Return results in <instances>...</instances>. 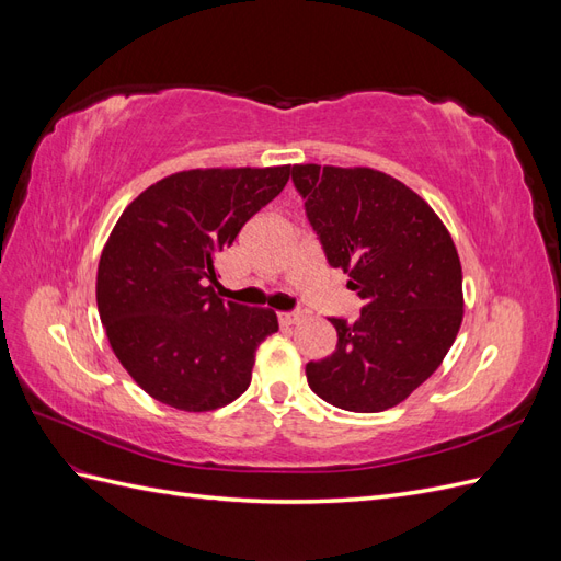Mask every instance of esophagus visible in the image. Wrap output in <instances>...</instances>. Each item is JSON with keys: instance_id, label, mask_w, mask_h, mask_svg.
Returning a JSON list of instances; mask_svg holds the SVG:
<instances>
[{"instance_id": "1", "label": "esophagus", "mask_w": 561, "mask_h": 561, "mask_svg": "<svg viewBox=\"0 0 561 561\" xmlns=\"http://www.w3.org/2000/svg\"><path fill=\"white\" fill-rule=\"evenodd\" d=\"M301 313L299 311H285V313H278V320H280V325H285V328H290V325H297V322H301Z\"/></svg>"}]
</instances>
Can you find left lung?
<instances>
[{"label":"left lung","instance_id":"1","mask_svg":"<svg viewBox=\"0 0 561 561\" xmlns=\"http://www.w3.org/2000/svg\"><path fill=\"white\" fill-rule=\"evenodd\" d=\"M293 182L330 266L363 299L330 318L336 348L307 365L313 393L346 412H383L443 365L463 320V274L443 219L375 168L299 163Z\"/></svg>","mask_w":561,"mask_h":561}]
</instances>
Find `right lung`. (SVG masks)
Returning a JSON list of instances; mask_svg holds the SVG:
<instances>
[{
    "instance_id": "add662e5",
    "label": "right lung",
    "mask_w": 561,
    "mask_h": 561,
    "mask_svg": "<svg viewBox=\"0 0 561 561\" xmlns=\"http://www.w3.org/2000/svg\"><path fill=\"white\" fill-rule=\"evenodd\" d=\"M290 173L194 168L147 186L118 217L100 254L95 299L114 355L147 396L213 412L245 393L254 353L278 332V318L219 299L215 260Z\"/></svg>"
}]
</instances>
